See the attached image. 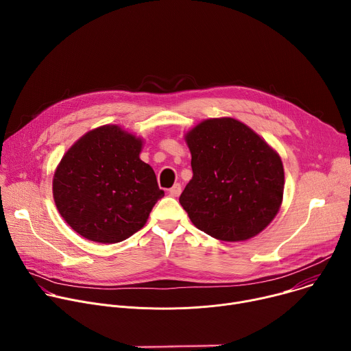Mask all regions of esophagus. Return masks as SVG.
I'll return each instance as SVG.
<instances>
[{
  "mask_svg": "<svg viewBox=\"0 0 351 351\" xmlns=\"http://www.w3.org/2000/svg\"><path fill=\"white\" fill-rule=\"evenodd\" d=\"M180 193H182V186H180V183H176V184H173L172 189H169V194H171L172 197H179Z\"/></svg>",
  "mask_w": 351,
  "mask_h": 351,
  "instance_id": "esophagus-1",
  "label": "esophagus"
}]
</instances>
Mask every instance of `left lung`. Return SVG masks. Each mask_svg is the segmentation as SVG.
Here are the masks:
<instances>
[{"label": "left lung", "mask_w": 351, "mask_h": 351, "mask_svg": "<svg viewBox=\"0 0 351 351\" xmlns=\"http://www.w3.org/2000/svg\"><path fill=\"white\" fill-rule=\"evenodd\" d=\"M193 178L179 202L193 225L222 241L261 233L283 199L285 171L276 153L234 118H211L184 134Z\"/></svg>", "instance_id": "left-lung-1"}]
</instances>
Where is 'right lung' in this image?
Segmentation results:
<instances>
[{"instance_id":"1","label":"right lung","mask_w":351,"mask_h":351,"mask_svg":"<svg viewBox=\"0 0 351 351\" xmlns=\"http://www.w3.org/2000/svg\"><path fill=\"white\" fill-rule=\"evenodd\" d=\"M143 138L119 125L83 134L64 154L53 179L58 213L80 236L119 243L140 230L164 190L140 160Z\"/></svg>"}]
</instances>
